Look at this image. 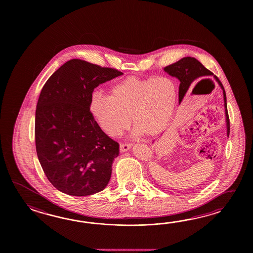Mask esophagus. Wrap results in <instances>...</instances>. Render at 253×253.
I'll list each match as a JSON object with an SVG mask.
<instances>
[{"label":"esophagus","mask_w":253,"mask_h":253,"mask_svg":"<svg viewBox=\"0 0 253 253\" xmlns=\"http://www.w3.org/2000/svg\"><path fill=\"white\" fill-rule=\"evenodd\" d=\"M131 147H132V144H129V143L120 144V151H121V152H126V151H128Z\"/></svg>","instance_id":"1"}]
</instances>
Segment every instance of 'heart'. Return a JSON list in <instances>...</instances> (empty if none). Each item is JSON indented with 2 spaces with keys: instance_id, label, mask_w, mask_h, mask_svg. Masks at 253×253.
I'll use <instances>...</instances> for the list:
<instances>
[{
  "instance_id": "b5f03b06",
  "label": "heart",
  "mask_w": 253,
  "mask_h": 253,
  "mask_svg": "<svg viewBox=\"0 0 253 253\" xmlns=\"http://www.w3.org/2000/svg\"><path fill=\"white\" fill-rule=\"evenodd\" d=\"M109 93L93 92L89 110L98 126L110 136L127 128L131 118L135 135L160 134L172 119L177 101L176 84L167 76L129 77L111 86Z\"/></svg>"
}]
</instances>
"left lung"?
I'll return each instance as SVG.
<instances>
[{"label":"left lung","mask_w":253,"mask_h":253,"mask_svg":"<svg viewBox=\"0 0 253 253\" xmlns=\"http://www.w3.org/2000/svg\"><path fill=\"white\" fill-rule=\"evenodd\" d=\"M164 70L169 75L177 78L180 81L179 86V103L182 102L183 97L187 92L191 91V88L195 83V81L199 80L200 78H205L213 75V73L207 70L199 60L192 58L185 57L178 60L177 62L167 66ZM215 80L219 83L220 87L223 90V98H224V108H225L226 125H227V135L229 137L230 134V119L227 109V100H226V93L224 87L219 79L214 76Z\"/></svg>","instance_id":"1"}]
</instances>
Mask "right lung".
<instances>
[{
	"mask_svg": "<svg viewBox=\"0 0 253 253\" xmlns=\"http://www.w3.org/2000/svg\"><path fill=\"white\" fill-rule=\"evenodd\" d=\"M122 74L73 59L43 86L35 114L36 151L43 172L60 192L86 196L108 185L119 145L98 126L89 102L99 84Z\"/></svg>",
	"mask_w": 253,
	"mask_h": 253,
	"instance_id": "right-lung-1",
	"label": "right lung"
}]
</instances>
